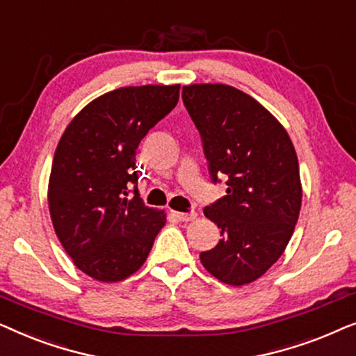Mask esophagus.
I'll use <instances>...</instances> for the list:
<instances>
[{"mask_svg":"<svg viewBox=\"0 0 356 356\" xmlns=\"http://www.w3.org/2000/svg\"><path fill=\"white\" fill-rule=\"evenodd\" d=\"M175 217H177L179 222H191L197 217V213L196 212H175Z\"/></svg>","mask_w":356,"mask_h":356,"instance_id":"obj_1","label":"esophagus"}]
</instances>
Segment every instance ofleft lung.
<instances>
[{"label":"left lung","mask_w":356,"mask_h":356,"mask_svg":"<svg viewBox=\"0 0 356 356\" xmlns=\"http://www.w3.org/2000/svg\"><path fill=\"white\" fill-rule=\"evenodd\" d=\"M212 183L227 194L204 209L222 240L201 252L207 272L240 286L264 275L285 251L301 207L298 157L284 126L245 92L225 84L183 87Z\"/></svg>","instance_id":"8db88e82"}]
</instances>
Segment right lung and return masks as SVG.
<instances>
[{
  "instance_id": "add662e5",
  "label": "right lung",
  "mask_w": 356,
  "mask_h": 356,
  "mask_svg": "<svg viewBox=\"0 0 356 356\" xmlns=\"http://www.w3.org/2000/svg\"><path fill=\"white\" fill-rule=\"evenodd\" d=\"M178 99V84L120 87L84 106L58 143L48 183L51 222L77 269L92 279L133 275L167 222L139 197L134 162L140 140Z\"/></svg>"
}]
</instances>
